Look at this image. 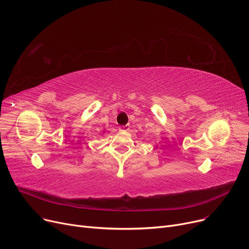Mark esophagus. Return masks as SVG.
<instances>
[{"instance_id": "1", "label": "esophagus", "mask_w": 249, "mask_h": 249, "mask_svg": "<svg viewBox=\"0 0 249 249\" xmlns=\"http://www.w3.org/2000/svg\"><path fill=\"white\" fill-rule=\"evenodd\" d=\"M129 128H130V126H129V124H127V125L121 126L119 129H120V131H122V132H126V131H128Z\"/></svg>"}]
</instances>
